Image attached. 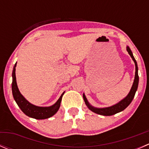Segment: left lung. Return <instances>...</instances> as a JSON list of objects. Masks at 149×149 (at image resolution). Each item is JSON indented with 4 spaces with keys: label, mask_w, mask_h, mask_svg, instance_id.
I'll return each instance as SVG.
<instances>
[{
    "label": "left lung",
    "mask_w": 149,
    "mask_h": 149,
    "mask_svg": "<svg viewBox=\"0 0 149 149\" xmlns=\"http://www.w3.org/2000/svg\"><path fill=\"white\" fill-rule=\"evenodd\" d=\"M126 49L128 52L129 55H130V57L132 58L133 61H134L135 65H136V73H135V79L134 81H133V86H132L131 88H130V92L128 93L127 96L125 97L124 99L120 101L119 102L115 104L112 105V106L108 107H103V108H98L92 106L91 104H90L89 102L87 100L85 94H83V97L84 100L85 102L86 105L88 107V109L91 111H92L94 113H97L98 115H104V116H110V115H113L115 114L118 113V112H120L123 110H124L130 103H131L132 100H133L135 97V94H136V91L138 89V86H139V74H138V70H139V68H138V65L137 62H136V59H135L134 56L133 55V52H132L131 49H130L128 46L126 47Z\"/></svg>",
    "instance_id": "obj_1"
}]
</instances>
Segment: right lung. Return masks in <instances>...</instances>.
<instances>
[{
  "label": "right lung",
  "mask_w": 149,
  "mask_h": 149,
  "mask_svg": "<svg viewBox=\"0 0 149 149\" xmlns=\"http://www.w3.org/2000/svg\"><path fill=\"white\" fill-rule=\"evenodd\" d=\"M16 63L13 66V73H12V94H13V99L19 108L22 109V111L25 115L37 120L47 119V118L53 116L59 109L63 95L65 92L61 94L56 102L49 107H38L32 104L27 101L19 91L17 84H16Z\"/></svg>",
  "instance_id": "1"
}]
</instances>
